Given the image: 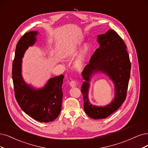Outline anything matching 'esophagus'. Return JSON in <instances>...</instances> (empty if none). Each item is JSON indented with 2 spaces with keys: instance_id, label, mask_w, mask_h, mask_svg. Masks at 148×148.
Here are the masks:
<instances>
[{
  "instance_id": "obj_1",
  "label": "esophagus",
  "mask_w": 148,
  "mask_h": 148,
  "mask_svg": "<svg viewBox=\"0 0 148 148\" xmlns=\"http://www.w3.org/2000/svg\"><path fill=\"white\" fill-rule=\"evenodd\" d=\"M77 82L75 80H72L69 82V85L71 87H73H73H75V86H77Z\"/></svg>"
}]
</instances>
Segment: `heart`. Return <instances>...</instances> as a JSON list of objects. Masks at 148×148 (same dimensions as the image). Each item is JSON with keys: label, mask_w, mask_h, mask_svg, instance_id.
<instances>
[{"label": "heart", "mask_w": 148, "mask_h": 148, "mask_svg": "<svg viewBox=\"0 0 148 148\" xmlns=\"http://www.w3.org/2000/svg\"><path fill=\"white\" fill-rule=\"evenodd\" d=\"M90 47L88 44H84L79 52L78 57L75 60V61L74 62V66L76 68L80 69L84 67L86 61V56L88 53Z\"/></svg>", "instance_id": "obj_1"}]
</instances>
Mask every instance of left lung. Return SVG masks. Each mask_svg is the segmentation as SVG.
Listing matches in <instances>:
<instances>
[{
	"label": "left lung",
	"mask_w": 148,
	"mask_h": 148,
	"mask_svg": "<svg viewBox=\"0 0 148 148\" xmlns=\"http://www.w3.org/2000/svg\"><path fill=\"white\" fill-rule=\"evenodd\" d=\"M99 47L90 60V63L82 73L85 82L81 86L85 113L92 119H104L117 110L126 97L130 78L131 64L127 46L117 33L108 30L106 34L97 35ZM102 72L107 75L115 86V97L105 106H96L89 102L88 92L90 79L95 73Z\"/></svg>",
	"instance_id": "left-lung-1"
}]
</instances>
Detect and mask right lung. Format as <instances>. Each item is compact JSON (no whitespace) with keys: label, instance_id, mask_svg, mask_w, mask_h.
Returning <instances> with one entry per match:
<instances>
[{"label":"right lung","instance_id":"add662e5","mask_svg":"<svg viewBox=\"0 0 148 148\" xmlns=\"http://www.w3.org/2000/svg\"><path fill=\"white\" fill-rule=\"evenodd\" d=\"M37 31H30L21 38L16 47L12 66V78L16 99L27 114L38 121L51 122L62 109L64 75L51 78L42 88L27 84L22 75V62L25 51L36 41Z\"/></svg>","mask_w":148,"mask_h":148}]
</instances>
